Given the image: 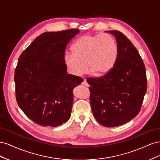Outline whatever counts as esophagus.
Returning a JSON list of instances; mask_svg holds the SVG:
<instances>
[{"mask_svg":"<svg viewBox=\"0 0 160 160\" xmlns=\"http://www.w3.org/2000/svg\"><path fill=\"white\" fill-rule=\"evenodd\" d=\"M81 84L83 85H84V86H86V87H89V84L88 83V82L86 81V80H85V79H84V81H83V82H82Z\"/></svg>","mask_w":160,"mask_h":160,"instance_id":"esophagus-1","label":"esophagus"}]
</instances>
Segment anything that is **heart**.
I'll return each mask as SVG.
<instances>
[{
  "label": "heart",
  "mask_w": 160,
  "mask_h": 160,
  "mask_svg": "<svg viewBox=\"0 0 160 160\" xmlns=\"http://www.w3.org/2000/svg\"><path fill=\"white\" fill-rule=\"evenodd\" d=\"M72 53L67 52L64 63L72 75L85 74L88 66L98 76L107 75L113 69L118 57V47L108 34L85 35L80 37L72 47Z\"/></svg>",
  "instance_id": "b5f03b06"
}]
</instances>
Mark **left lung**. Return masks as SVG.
Returning a JSON list of instances; mask_svg holds the SVG:
<instances>
[{"mask_svg":"<svg viewBox=\"0 0 160 160\" xmlns=\"http://www.w3.org/2000/svg\"><path fill=\"white\" fill-rule=\"evenodd\" d=\"M113 35L118 47L116 63L109 73L88 78L90 103L95 118L112 128L129 122L141 110L147 91L146 67L136 48L119 31Z\"/></svg>","mask_w":160,"mask_h":160,"instance_id":"1","label":"left lung"}]
</instances>
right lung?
I'll return each instance as SVG.
<instances>
[{
	"label": "right lung",
	"mask_w": 160,
	"mask_h": 160,
	"mask_svg": "<svg viewBox=\"0 0 160 160\" xmlns=\"http://www.w3.org/2000/svg\"><path fill=\"white\" fill-rule=\"evenodd\" d=\"M79 32L72 28L42 33L18 58L14 77L17 102L37 124L57 127L70 118L72 89L82 78L67 74L63 57Z\"/></svg>",
	"instance_id": "add662e5"
}]
</instances>
